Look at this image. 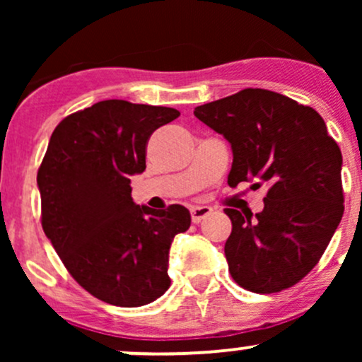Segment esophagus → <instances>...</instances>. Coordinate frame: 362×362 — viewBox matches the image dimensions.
I'll return each instance as SVG.
<instances>
[{"instance_id":"obj_1","label":"esophagus","mask_w":362,"mask_h":362,"mask_svg":"<svg viewBox=\"0 0 362 362\" xmlns=\"http://www.w3.org/2000/svg\"><path fill=\"white\" fill-rule=\"evenodd\" d=\"M213 213V209H211L209 206H195L190 209V218H192V223H201L202 219L206 218V216H209Z\"/></svg>"}]
</instances>
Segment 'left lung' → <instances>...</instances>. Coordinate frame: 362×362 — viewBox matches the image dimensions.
<instances>
[{
  "label": "left lung",
  "instance_id": "obj_1",
  "mask_svg": "<svg viewBox=\"0 0 362 362\" xmlns=\"http://www.w3.org/2000/svg\"><path fill=\"white\" fill-rule=\"evenodd\" d=\"M194 115L231 144L230 187H267L255 218L224 209L233 224L224 245L231 277L252 293L291 288L318 264L342 219L340 148L317 110L271 90L245 88Z\"/></svg>",
  "mask_w": 362,
  "mask_h": 362
}]
</instances>
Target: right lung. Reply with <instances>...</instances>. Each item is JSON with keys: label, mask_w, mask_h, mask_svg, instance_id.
<instances>
[{"label": "right lung", "mask_w": 362, "mask_h": 362, "mask_svg": "<svg viewBox=\"0 0 362 362\" xmlns=\"http://www.w3.org/2000/svg\"><path fill=\"white\" fill-rule=\"evenodd\" d=\"M178 115L98 102L57 124L37 172L45 236L73 279L109 305L136 308L170 288V245L189 230L190 213L138 206L131 175L146 168L149 136Z\"/></svg>", "instance_id": "1"}]
</instances>
